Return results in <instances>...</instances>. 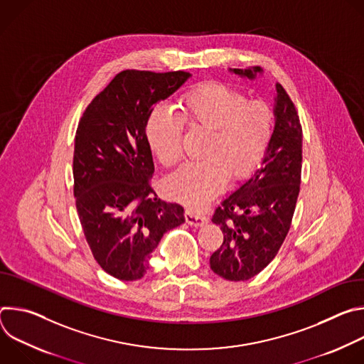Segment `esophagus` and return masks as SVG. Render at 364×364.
Returning <instances> with one entry per match:
<instances>
[{"label":"esophagus","instance_id":"obj_1","mask_svg":"<svg viewBox=\"0 0 364 364\" xmlns=\"http://www.w3.org/2000/svg\"><path fill=\"white\" fill-rule=\"evenodd\" d=\"M186 220L190 226H196V228H201L204 225H207V222H209V218H207L205 215L194 210V209H188L186 212Z\"/></svg>","mask_w":364,"mask_h":364}]
</instances>
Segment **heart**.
I'll list each match as a JSON object with an SVG mask.
<instances>
[{"instance_id": "obj_1", "label": "heart", "mask_w": 364, "mask_h": 364, "mask_svg": "<svg viewBox=\"0 0 364 364\" xmlns=\"http://www.w3.org/2000/svg\"><path fill=\"white\" fill-rule=\"evenodd\" d=\"M272 109L262 100L247 97L226 85L207 83L186 93L178 114L155 109L146 124V142L159 161L174 166L183 152V124L210 131L204 160L183 164L167 180L171 194L193 207L212 200L228 177L240 180L261 161L272 135Z\"/></svg>"}]
</instances>
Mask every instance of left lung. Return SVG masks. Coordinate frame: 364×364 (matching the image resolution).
<instances>
[{
	"mask_svg": "<svg viewBox=\"0 0 364 364\" xmlns=\"http://www.w3.org/2000/svg\"><path fill=\"white\" fill-rule=\"evenodd\" d=\"M229 72L255 80L262 69ZM275 90V125L262 166L222 200L212 218L223 243L210 256V268L228 281H247L267 268L291 228L301 184L302 128L285 89L277 83Z\"/></svg>",
	"mask_w": 364,
	"mask_h": 364,
	"instance_id": "1",
	"label": "left lung"
}]
</instances>
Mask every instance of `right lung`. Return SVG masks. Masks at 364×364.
I'll list each match as a JSON object with an SVG mask.
<instances>
[{
	"instance_id": "1",
	"label": "right lung",
	"mask_w": 364,
	"mask_h": 364,
	"mask_svg": "<svg viewBox=\"0 0 364 364\" xmlns=\"http://www.w3.org/2000/svg\"><path fill=\"white\" fill-rule=\"evenodd\" d=\"M191 75L124 70L80 118L73 154L76 209L96 262L121 281L141 279L166 232L186 222L178 203L157 197L146 124L159 102Z\"/></svg>"
}]
</instances>
